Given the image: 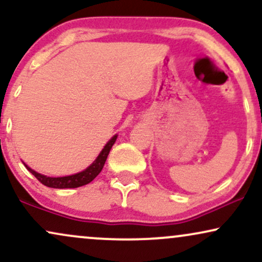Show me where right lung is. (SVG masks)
Returning a JSON list of instances; mask_svg holds the SVG:
<instances>
[{
    "label": "right lung",
    "instance_id": "add662e5",
    "mask_svg": "<svg viewBox=\"0 0 262 262\" xmlns=\"http://www.w3.org/2000/svg\"><path fill=\"white\" fill-rule=\"evenodd\" d=\"M117 134H115L113 137L107 141V144L103 146V149L101 150V152L99 154V156L96 157V160L89 167L84 169V171L75 173V174H71V176H64V177H47L45 174H41V173H37L34 169H31L29 166L25 165L27 169L29 171L31 174L35 176L37 181L40 183H42L43 185L49 188H56V189H66V188H78V187H83L85 184H89L91 181L96 178V176L102 171L103 165H105L107 156H108L110 150L112 149L113 144L116 143L117 140Z\"/></svg>",
    "mask_w": 262,
    "mask_h": 262
}]
</instances>
